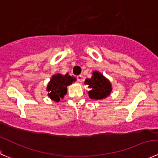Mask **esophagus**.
Masks as SVG:
<instances>
[{
    "label": "esophagus",
    "mask_w": 158,
    "mask_h": 158,
    "mask_svg": "<svg viewBox=\"0 0 158 158\" xmlns=\"http://www.w3.org/2000/svg\"><path fill=\"white\" fill-rule=\"evenodd\" d=\"M77 81H79V82H82V81H83V76L81 75V74H80V75H77Z\"/></svg>",
    "instance_id": "1"
}]
</instances>
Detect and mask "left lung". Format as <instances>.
<instances>
[{"mask_svg": "<svg viewBox=\"0 0 158 158\" xmlns=\"http://www.w3.org/2000/svg\"><path fill=\"white\" fill-rule=\"evenodd\" d=\"M84 84L91 89L88 92L89 97L91 99L101 100L107 98L112 90L108 80L98 71H94L91 78L86 80Z\"/></svg>", "mask_w": 158, "mask_h": 158, "instance_id": "obj_1", "label": "left lung"}]
</instances>
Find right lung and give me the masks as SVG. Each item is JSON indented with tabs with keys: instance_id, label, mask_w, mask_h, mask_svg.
<instances>
[{
	"instance_id": "add662e5",
	"label": "right lung",
	"mask_w": 158,
	"mask_h": 158,
	"mask_svg": "<svg viewBox=\"0 0 158 158\" xmlns=\"http://www.w3.org/2000/svg\"><path fill=\"white\" fill-rule=\"evenodd\" d=\"M75 81V77L68 75V74L65 75L60 74L54 75L48 85V96L53 101H59L60 98H63L67 94V86Z\"/></svg>"
}]
</instances>
